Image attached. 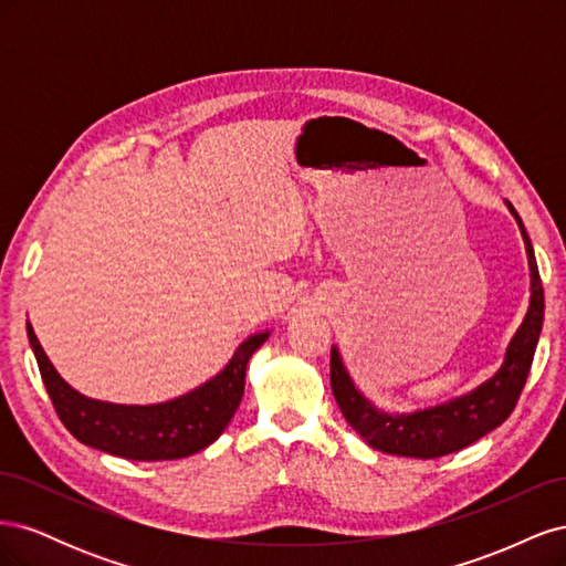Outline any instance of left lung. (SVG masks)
<instances>
[{"label": "left lung", "instance_id": "8db88e82", "mask_svg": "<svg viewBox=\"0 0 566 566\" xmlns=\"http://www.w3.org/2000/svg\"><path fill=\"white\" fill-rule=\"evenodd\" d=\"M505 205L524 238L531 271V300L526 316L517 333L512 335L503 364L493 378L447 403L413 410V413H385L356 389L337 347L331 349V387L335 401L342 416L361 434L368 447L391 455L422 460L449 455L495 430L515 410L541 337L545 297L526 229L517 210L507 200Z\"/></svg>", "mask_w": 566, "mask_h": 566}]
</instances>
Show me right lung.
<instances>
[{
	"mask_svg": "<svg viewBox=\"0 0 566 566\" xmlns=\"http://www.w3.org/2000/svg\"><path fill=\"white\" fill-rule=\"evenodd\" d=\"M266 337L269 331L250 335L231 361L193 391L165 403L125 406L90 399L67 385L51 366L28 323V339L35 352L42 382L67 432L84 447L127 460H177L217 441L241 406L250 356L264 345Z\"/></svg>",
	"mask_w": 566,
	"mask_h": 566,
	"instance_id": "obj_1",
	"label": "right lung"
}]
</instances>
